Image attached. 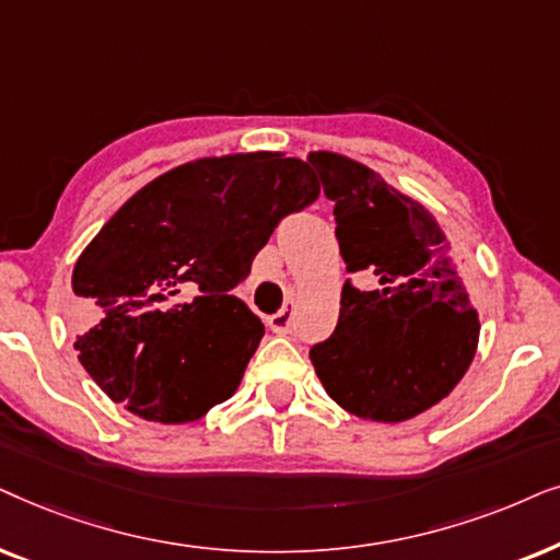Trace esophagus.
<instances>
[{"instance_id": "obj_1", "label": "esophagus", "mask_w": 560, "mask_h": 560, "mask_svg": "<svg viewBox=\"0 0 560 560\" xmlns=\"http://www.w3.org/2000/svg\"><path fill=\"white\" fill-rule=\"evenodd\" d=\"M294 310H296L294 300H284L281 310L276 312V315L268 317V327H271L273 332H281V335L289 332V330H292V325H294Z\"/></svg>"}]
</instances>
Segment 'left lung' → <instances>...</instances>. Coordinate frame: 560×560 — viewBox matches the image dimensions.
<instances>
[{
    "instance_id": "left-lung-1",
    "label": "left lung",
    "mask_w": 560,
    "mask_h": 560,
    "mask_svg": "<svg viewBox=\"0 0 560 560\" xmlns=\"http://www.w3.org/2000/svg\"><path fill=\"white\" fill-rule=\"evenodd\" d=\"M335 205V237L348 271L376 289L342 284L335 332L310 350L325 392L346 412L405 422L448 397L479 346V312L460 260L428 207L342 153L312 151Z\"/></svg>"
}]
</instances>
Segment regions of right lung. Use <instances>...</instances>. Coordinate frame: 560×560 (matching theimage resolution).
<instances>
[{
  "label": "right lung",
  "mask_w": 560,
  "mask_h": 560,
  "mask_svg": "<svg viewBox=\"0 0 560 560\" xmlns=\"http://www.w3.org/2000/svg\"><path fill=\"white\" fill-rule=\"evenodd\" d=\"M302 159H197L138 189L81 250V366L143 420L182 424L230 399L264 323L230 294L289 212L317 199Z\"/></svg>",
  "instance_id": "1"
}]
</instances>
